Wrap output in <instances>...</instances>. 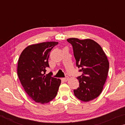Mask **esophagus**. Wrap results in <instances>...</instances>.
<instances>
[{
    "label": "esophagus",
    "mask_w": 125,
    "mask_h": 125,
    "mask_svg": "<svg viewBox=\"0 0 125 125\" xmlns=\"http://www.w3.org/2000/svg\"><path fill=\"white\" fill-rule=\"evenodd\" d=\"M69 77H68V76H67V77H65V78H62V80H63V81H64V82H67L68 80H69Z\"/></svg>",
    "instance_id": "1"
}]
</instances>
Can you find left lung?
Segmentation results:
<instances>
[{
	"label": "left lung",
	"mask_w": 125,
	"mask_h": 125,
	"mask_svg": "<svg viewBox=\"0 0 125 125\" xmlns=\"http://www.w3.org/2000/svg\"><path fill=\"white\" fill-rule=\"evenodd\" d=\"M76 65L82 75L77 77L79 86L74 90L77 98L85 102L96 98L103 89L109 69L107 56L99 44L91 39L69 38Z\"/></svg>",
	"instance_id": "left-lung-1"
}]
</instances>
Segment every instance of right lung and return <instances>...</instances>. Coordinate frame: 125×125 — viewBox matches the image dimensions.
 I'll return each instance as SVG.
<instances>
[{
	"label": "right lung",
	"mask_w": 125,
	"mask_h": 125,
	"mask_svg": "<svg viewBox=\"0 0 125 125\" xmlns=\"http://www.w3.org/2000/svg\"><path fill=\"white\" fill-rule=\"evenodd\" d=\"M58 42H46L28 46L19 58L18 75L27 95L35 102L49 103L56 96L61 83L60 79L46 74L49 67L50 53Z\"/></svg>",
	"instance_id": "add662e5"
}]
</instances>
